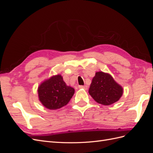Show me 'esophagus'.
Listing matches in <instances>:
<instances>
[{
	"instance_id": "1",
	"label": "esophagus",
	"mask_w": 153,
	"mask_h": 153,
	"mask_svg": "<svg viewBox=\"0 0 153 153\" xmlns=\"http://www.w3.org/2000/svg\"><path fill=\"white\" fill-rule=\"evenodd\" d=\"M78 87H79L80 89H84V90L87 89V85H80Z\"/></svg>"
}]
</instances>
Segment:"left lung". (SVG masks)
Segmentation results:
<instances>
[{"instance_id":"obj_1","label":"left lung","mask_w":153,"mask_h":153,"mask_svg":"<svg viewBox=\"0 0 153 153\" xmlns=\"http://www.w3.org/2000/svg\"><path fill=\"white\" fill-rule=\"evenodd\" d=\"M89 93L97 103L110 105L121 98L123 88L109 73L98 71L92 78Z\"/></svg>"}]
</instances>
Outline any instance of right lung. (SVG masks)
I'll return each instance as SVG.
<instances>
[{"mask_svg": "<svg viewBox=\"0 0 153 153\" xmlns=\"http://www.w3.org/2000/svg\"><path fill=\"white\" fill-rule=\"evenodd\" d=\"M38 93L39 101L45 108L57 110L69 103L75 89L67 85L59 74L41 82L38 88Z\"/></svg>", "mask_w": 153, "mask_h": 153, "instance_id": "add662e5", "label": "right lung"}]
</instances>
